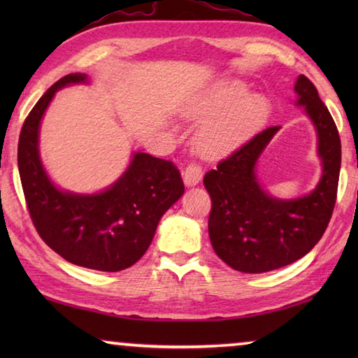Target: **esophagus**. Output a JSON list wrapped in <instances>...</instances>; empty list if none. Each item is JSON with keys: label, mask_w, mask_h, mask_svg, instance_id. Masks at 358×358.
<instances>
[{"label": "esophagus", "mask_w": 358, "mask_h": 358, "mask_svg": "<svg viewBox=\"0 0 358 358\" xmlns=\"http://www.w3.org/2000/svg\"><path fill=\"white\" fill-rule=\"evenodd\" d=\"M201 180H202V169L201 167L196 166V164H191V166H187L185 169L183 181H185V185L187 187H192V186L199 185V183H201Z\"/></svg>", "instance_id": "obj_1"}]
</instances>
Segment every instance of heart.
Returning <instances> with one entry per match:
<instances>
[{"instance_id":"heart-1","label":"heart","mask_w":358,"mask_h":358,"mask_svg":"<svg viewBox=\"0 0 358 358\" xmlns=\"http://www.w3.org/2000/svg\"><path fill=\"white\" fill-rule=\"evenodd\" d=\"M245 94L243 83L221 85L183 108L186 120L205 121L197 132V147L203 155L227 153L264 123L268 101L262 94Z\"/></svg>"}]
</instances>
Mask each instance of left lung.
<instances>
[{"mask_svg": "<svg viewBox=\"0 0 358 358\" xmlns=\"http://www.w3.org/2000/svg\"><path fill=\"white\" fill-rule=\"evenodd\" d=\"M295 106L303 107L317 138L320 178L305 196L281 199L260 183L257 162L281 126L259 132L205 173L211 197L210 241L217 257L241 273H265L310 252L322 238L336 201L341 142L329 108L310 78L294 85Z\"/></svg>", "mask_w": 358, "mask_h": 358, "instance_id": "obj_1", "label": "left lung"}]
</instances>
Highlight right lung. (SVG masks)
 <instances>
[{
	"label": "right lung",
	"mask_w": 358,
	"mask_h": 358,
	"mask_svg": "<svg viewBox=\"0 0 358 358\" xmlns=\"http://www.w3.org/2000/svg\"><path fill=\"white\" fill-rule=\"evenodd\" d=\"M80 83H90L87 74L59 78L29 112L19 138L20 180L34 226L53 251L85 268L120 271L147 252L185 186L171 161L142 151H134L126 171L102 191L74 192L53 183L39 153L41 123L57 92Z\"/></svg>",
	"instance_id": "1"
}]
</instances>
